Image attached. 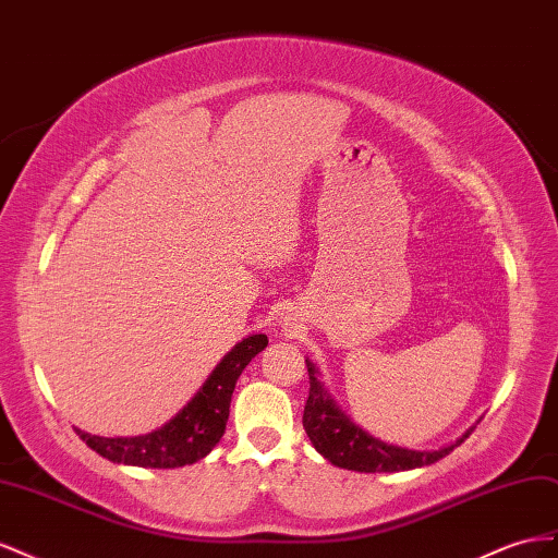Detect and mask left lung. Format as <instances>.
Returning a JSON list of instances; mask_svg holds the SVG:
<instances>
[{
	"instance_id": "8db88e82",
	"label": "left lung",
	"mask_w": 558,
	"mask_h": 558,
	"mask_svg": "<svg viewBox=\"0 0 558 558\" xmlns=\"http://www.w3.org/2000/svg\"><path fill=\"white\" fill-rule=\"evenodd\" d=\"M308 367V400L304 407V429L311 437L317 453H323L331 465L355 470V472H402L423 465H433L439 458L449 456L456 447H460L472 429L460 437L451 447L439 451H411L390 447L364 433L362 427L350 423L339 407L333 404L327 390L315 376V367L306 360Z\"/></svg>"
}]
</instances>
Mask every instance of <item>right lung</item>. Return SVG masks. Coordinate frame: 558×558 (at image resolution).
<instances>
[{"label":"right lung","instance_id":"right-lung-1","mask_svg":"<svg viewBox=\"0 0 558 558\" xmlns=\"http://www.w3.org/2000/svg\"><path fill=\"white\" fill-rule=\"evenodd\" d=\"M268 345L266 333H252L219 362L213 376L178 416L161 429L140 437H95L76 429L88 447L111 463L137 468H182L208 456L221 439L229 421V404L238 376L250 360Z\"/></svg>","mask_w":558,"mask_h":558}]
</instances>
